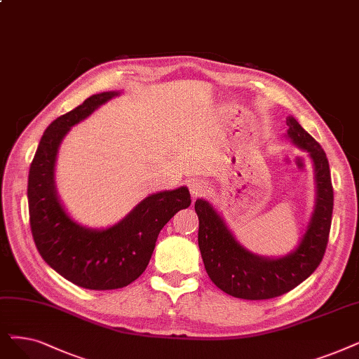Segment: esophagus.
<instances>
[{
  "mask_svg": "<svg viewBox=\"0 0 359 359\" xmlns=\"http://www.w3.org/2000/svg\"><path fill=\"white\" fill-rule=\"evenodd\" d=\"M209 189V185L205 180H194L190 182V193L193 197L203 196Z\"/></svg>",
  "mask_w": 359,
  "mask_h": 359,
  "instance_id": "esophagus-1",
  "label": "esophagus"
}]
</instances>
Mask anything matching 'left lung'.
<instances>
[{"label":"left lung","mask_w":359,"mask_h":359,"mask_svg":"<svg viewBox=\"0 0 359 359\" xmlns=\"http://www.w3.org/2000/svg\"><path fill=\"white\" fill-rule=\"evenodd\" d=\"M287 135L309 153L315 168L317 200L306 233L296 250L269 259L250 253L234 238L219 213L203 198L196 200L198 248L210 280L222 292L248 300H262L293 290L321 264L333 213V185L325 151L299 122L287 118Z\"/></svg>","instance_id":"1"}]
</instances>
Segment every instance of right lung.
<instances>
[{"label":"right lung","instance_id":"1","mask_svg":"<svg viewBox=\"0 0 359 359\" xmlns=\"http://www.w3.org/2000/svg\"><path fill=\"white\" fill-rule=\"evenodd\" d=\"M119 93H102L50 123L42 135L27 180L29 221L35 246L54 271L79 287L121 289L146 271L157 236L174 215L191 205L187 187L146 197L107 229L76 224L62 206L54 184L57 150L69 130Z\"/></svg>","mask_w":359,"mask_h":359}]
</instances>
